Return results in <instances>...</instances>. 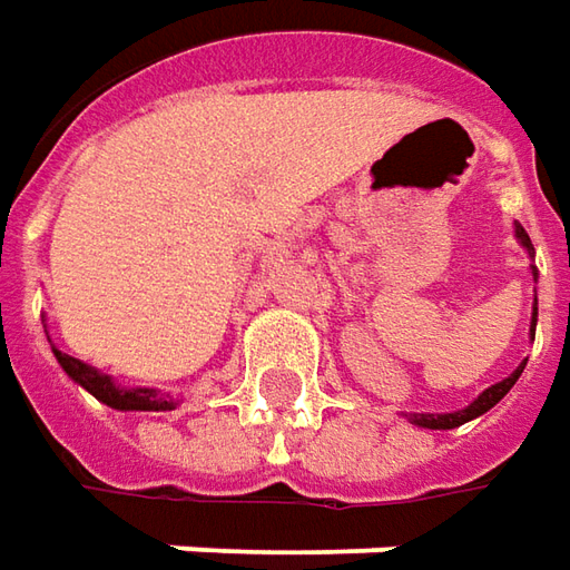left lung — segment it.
Wrapping results in <instances>:
<instances>
[{
	"instance_id": "obj_1",
	"label": "left lung",
	"mask_w": 570,
	"mask_h": 570,
	"mask_svg": "<svg viewBox=\"0 0 570 570\" xmlns=\"http://www.w3.org/2000/svg\"><path fill=\"white\" fill-rule=\"evenodd\" d=\"M518 238H521V244H524L527 250H533V244H530V238H527V232L521 228V225H518ZM530 332H537V307H533V330ZM524 364L518 366L511 376H505L502 383L490 385V389H487L480 399L473 401V404H468L464 411H454V414H404V417L411 420V423H417V426H423V430H454V426H461V423H468V420L487 414L490 407H495L499 401L505 399L508 392H511V385L518 383V376L524 373Z\"/></svg>"
}]
</instances>
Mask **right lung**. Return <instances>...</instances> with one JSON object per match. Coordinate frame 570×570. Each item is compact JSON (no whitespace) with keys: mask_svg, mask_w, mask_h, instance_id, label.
<instances>
[{"mask_svg":"<svg viewBox=\"0 0 570 570\" xmlns=\"http://www.w3.org/2000/svg\"><path fill=\"white\" fill-rule=\"evenodd\" d=\"M56 351V347H52ZM56 361L62 364V370L80 383L94 399H99L102 404L116 407V411H171L175 401L169 395H159L153 389H118L106 373H99L94 366L80 364L78 357H68L62 351H56Z\"/></svg>","mask_w":570,"mask_h":570,"instance_id":"obj_1","label":"right lung"}]
</instances>
